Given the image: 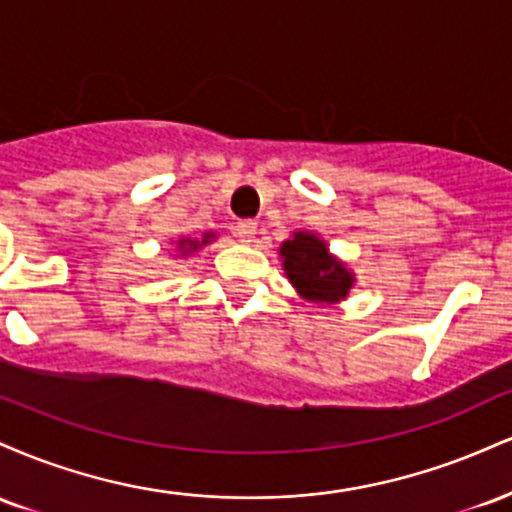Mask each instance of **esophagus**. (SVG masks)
Here are the masks:
<instances>
[{
    "label": "esophagus",
    "mask_w": 512,
    "mask_h": 512,
    "mask_svg": "<svg viewBox=\"0 0 512 512\" xmlns=\"http://www.w3.org/2000/svg\"><path fill=\"white\" fill-rule=\"evenodd\" d=\"M233 233H236V238L240 243H252V238H255L257 233V223L255 221H238L236 228H233Z\"/></svg>",
    "instance_id": "esophagus-1"
}]
</instances>
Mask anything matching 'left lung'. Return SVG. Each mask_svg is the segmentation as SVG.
Segmentation results:
<instances>
[{
  "mask_svg": "<svg viewBox=\"0 0 512 512\" xmlns=\"http://www.w3.org/2000/svg\"><path fill=\"white\" fill-rule=\"evenodd\" d=\"M284 272L305 301L339 303L354 286V274L346 269L327 248L325 240L315 233L296 231L291 240H284L279 250Z\"/></svg>",
  "mask_w": 512,
  "mask_h": 512,
  "instance_id": "8db88e82",
  "label": "left lung"
}]
</instances>
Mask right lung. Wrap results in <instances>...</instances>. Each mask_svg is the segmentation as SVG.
<instances>
[{
  "mask_svg": "<svg viewBox=\"0 0 512 512\" xmlns=\"http://www.w3.org/2000/svg\"><path fill=\"white\" fill-rule=\"evenodd\" d=\"M211 238H214V233H204V238H202V240L180 238V240H178V248H182V255H190V252H195L197 248H202V245L211 243Z\"/></svg>",
  "mask_w": 512,
  "mask_h": 512,
  "instance_id": "1",
  "label": "right lung"
}]
</instances>
